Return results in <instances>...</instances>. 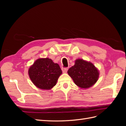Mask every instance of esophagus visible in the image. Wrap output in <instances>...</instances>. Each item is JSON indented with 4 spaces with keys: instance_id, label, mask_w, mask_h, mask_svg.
<instances>
[{
    "instance_id": "34e87169",
    "label": "esophagus",
    "mask_w": 126,
    "mask_h": 126,
    "mask_svg": "<svg viewBox=\"0 0 126 126\" xmlns=\"http://www.w3.org/2000/svg\"><path fill=\"white\" fill-rule=\"evenodd\" d=\"M62 70L63 73H66V72H67V71L68 70V68H62Z\"/></svg>"
}]
</instances>
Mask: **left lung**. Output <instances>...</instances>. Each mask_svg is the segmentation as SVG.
I'll return each instance as SVG.
<instances>
[{"instance_id": "obj_1", "label": "left lung", "mask_w": 126, "mask_h": 126, "mask_svg": "<svg viewBox=\"0 0 126 126\" xmlns=\"http://www.w3.org/2000/svg\"><path fill=\"white\" fill-rule=\"evenodd\" d=\"M75 83L81 88H88L97 82L99 77L98 70L93 64L78 59L75 65L68 71Z\"/></svg>"}]
</instances>
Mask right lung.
Here are the masks:
<instances>
[{
  "mask_svg": "<svg viewBox=\"0 0 126 126\" xmlns=\"http://www.w3.org/2000/svg\"><path fill=\"white\" fill-rule=\"evenodd\" d=\"M62 73L60 66L48 58H39L29 70L33 83L39 89L49 90L54 87Z\"/></svg>",
  "mask_w": 126,
  "mask_h": 126,
  "instance_id": "add662e5",
  "label": "right lung"
}]
</instances>
